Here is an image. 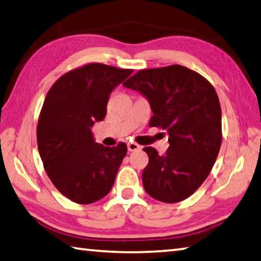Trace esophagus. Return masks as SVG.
Masks as SVG:
<instances>
[{"label": "esophagus", "instance_id": "34e87169", "mask_svg": "<svg viewBox=\"0 0 261 261\" xmlns=\"http://www.w3.org/2000/svg\"><path fill=\"white\" fill-rule=\"evenodd\" d=\"M141 148V146L136 144V143H129L127 144V149H129L130 151H135V150H139Z\"/></svg>", "mask_w": 261, "mask_h": 261}]
</instances>
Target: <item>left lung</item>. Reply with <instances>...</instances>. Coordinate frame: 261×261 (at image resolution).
<instances>
[{"mask_svg":"<svg viewBox=\"0 0 261 261\" xmlns=\"http://www.w3.org/2000/svg\"><path fill=\"white\" fill-rule=\"evenodd\" d=\"M148 99L149 126L169 134L163 155L145 147L148 164L143 171L148 195L164 203L185 200L204 182L219 153L221 108L212 84L180 65L141 69L123 83Z\"/></svg>","mask_w":261,"mask_h":261,"instance_id":"1","label":"left lung"}]
</instances>
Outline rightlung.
<instances>
[{
  "label": "right lung",
  "instance_id": "obj_1",
  "mask_svg": "<svg viewBox=\"0 0 261 261\" xmlns=\"http://www.w3.org/2000/svg\"><path fill=\"white\" fill-rule=\"evenodd\" d=\"M134 69L90 63L52 84L37 122V147L55 187L79 204L105 197L114 185L127 147L94 143L91 126L102 121L115 87Z\"/></svg>",
  "mask_w": 261,
  "mask_h": 261
}]
</instances>
